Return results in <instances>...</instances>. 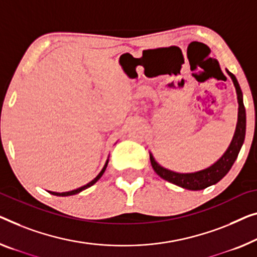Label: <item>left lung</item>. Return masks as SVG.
<instances>
[{
	"label": "left lung",
	"mask_w": 257,
	"mask_h": 257,
	"mask_svg": "<svg viewBox=\"0 0 257 257\" xmlns=\"http://www.w3.org/2000/svg\"><path fill=\"white\" fill-rule=\"evenodd\" d=\"M228 72L231 78L234 83L236 94H238V104H239V113H238V123H236V129L233 136V140L229 144L226 152L224 153L223 157L214 163L212 166H210L205 170L195 172V173H177V172L166 170L159 165L150 155V162L152 168L155 170L157 174L160 178L166 180L168 182L174 183L179 187H182L185 189L189 190H202L205 189L206 187L212 186L218 181H220L225 175L231 170L233 164H234L236 157H238L240 149L242 147L244 135H246V109H244L243 101H242V92H241L240 85L236 80L235 76L232 72Z\"/></svg>",
	"instance_id": "left-lung-1"
}]
</instances>
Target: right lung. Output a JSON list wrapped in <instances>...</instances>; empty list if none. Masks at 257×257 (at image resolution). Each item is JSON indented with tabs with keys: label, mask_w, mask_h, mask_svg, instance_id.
I'll return each instance as SVG.
<instances>
[{
	"label": "right lung",
	"mask_w": 257,
	"mask_h": 257,
	"mask_svg": "<svg viewBox=\"0 0 257 257\" xmlns=\"http://www.w3.org/2000/svg\"><path fill=\"white\" fill-rule=\"evenodd\" d=\"M107 164H108V160H107V162H106L105 166L102 167V170H101L100 173H99V174L97 175V177H95L93 180H92L91 182L87 183V185L83 186V187H80V188H77V189H75V190H71V191H66V193H55V191H49V193L53 194V195H56V196H70V195H75V194H78V193H80V191H82V190L86 189V188H89V187H91L92 185H94V183L97 182L98 180L102 177V174H104V172H105L106 167H107Z\"/></svg>",
	"instance_id": "1"
}]
</instances>
